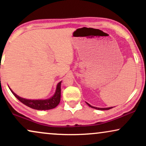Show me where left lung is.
Wrapping results in <instances>:
<instances>
[{"instance_id":"left-lung-1","label":"left lung","mask_w":146,"mask_h":146,"mask_svg":"<svg viewBox=\"0 0 146 146\" xmlns=\"http://www.w3.org/2000/svg\"><path fill=\"white\" fill-rule=\"evenodd\" d=\"M86 104L88 105L90 107H91V108H94V109H96V110H110V109H111V108H112V107H110V108H96V107H94V106H91L90 104H89L88 103H87L86 102Z\"/></svg>"}]
</instances>
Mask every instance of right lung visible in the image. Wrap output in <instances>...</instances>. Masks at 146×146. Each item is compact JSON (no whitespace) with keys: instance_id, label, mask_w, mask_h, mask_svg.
<instances>
[{"instance_id":"right-lung-1","label":"right lung","mask_w":146,"mask_h":146,"mask_svg":"<svg viewBox=\"0 0 146 146\" xmlns=\"http://www.w3.org/2000/svg\"><path fill=\"white\" fill-rule=\"evenodd\" d=\"M61 82H60L57 84L56 90L53 96L50 98L46 100H28L23 98L16 94L10 88H9L14 96L25 105L38 110H46L54 108L59 104L61 96Z\"/></svg>"}]
</instances>
